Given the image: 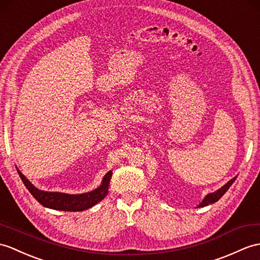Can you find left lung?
Instances as JSON below:
<instances>
[{
  "label": "left lung",
  "instance_id": "obj_1",
  "mask_svg": "<svg viewBox=\"0 0 260 260\" xmlns=\"http://www.w3.org/2000/svg\"><path fill=\"white\" fill-rule=\"evenodd\" d=\"M236 178H237V176L229 180L227 184H225L224 186L220 187L218 190H216L214 192H210V194H208L207 196H205V198L203 199V202L198 205V207L207 206V205H209V204H214L217 201H219V199L222 197V195H224L225 192L228 190L229 187H231L233 185V183L235 182V180H236Z\"/></svg>",
  "mask_w": 260,
  "mask_h": 260
}]
</instances>
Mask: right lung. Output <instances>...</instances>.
<instances>
[{
    "label": "right lung",
    "instance_id": "add662e5",
    "mask_svg": "<svg viewBox=\"0 0 260 260\" xmlns=\"http://www.w3.org/2000/svg\"><path fill=\"white\" fill-rule=\"evenodd\" d=\"M17 173H19L23 184L25 185L28 191L44 207L56 210H64V212H82V210L93 207L94 205L100 203L107 195L108 185H110L113 172L110 171L105 175L102 180L101 186L96 189L77 195L38 189L19 170H17Z\"/></svg>",
    "mask_w": 260,
    "mask_h": 260
}]
</instances>
